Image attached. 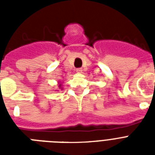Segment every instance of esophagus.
<instances>
[{
  "instance_id": "obj_1",
  "label": "esophagus",
  "mask_w": 155,
  "mask_h": 155,
  "mask_svg": "<svg viewBox=\"0 0 155 155\" xmlns=\"http://www.w3.org/2000/svg\"><path fill=\"white\" fill-rule=\"evenodd\" d=\"M82 68H77V69H76V72L80 74V73H82Z\"/></svg>"
}]
</instances>
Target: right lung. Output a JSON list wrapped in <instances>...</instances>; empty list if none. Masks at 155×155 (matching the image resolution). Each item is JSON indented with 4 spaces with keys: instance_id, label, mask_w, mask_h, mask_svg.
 Masks as SVG:
<instances>
[{
    "instance_id": "obj_1",
    "label": "right lung",
    "mask_w": 155,
    "mask_h": 155,
    "mask_svg": "<svg viewBox=\"0 0 155 155\" xmlns=\"http://www.w3.org/2000/svg\"><path fill=\"white\" fill-rule=\"evenodd\" d=\"M61 86H62V85H61V84H59V85H58V87H61Z\"/></svg>"
}]
</instances>
